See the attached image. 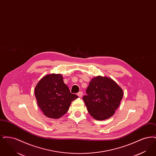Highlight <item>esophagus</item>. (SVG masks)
Instances as JSON below:
<instances>
[{"label": "esophagus", "instance_id": "34e87169", "mask_svg": "<svg viewBox=\"0 0 156 156\" xmlns=\"http://www.w3.org/2000/svg\"><path fill=\"white\" fill-rule=\"evenodd\" d=\"M82 95H83V93H82V91H80V92H79L78 94H77V95L78 96V97H81L82 96Z\"/></svg>", "mask_w": 156, "mask_h": 156}]
</instances>
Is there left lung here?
I'll use <instances>...</instances> for the list:
<instances>
[{"label":"left lung","instance_id":"obj_1","mask_svg":"<svg viewBox=\"0 0 156 156\" xmlns=\"http://www.w3.org/2000/svg\"><path fill=\"white\" fill-rule=\"evenodd\" d=\"M82 99L89 114L98 120L111 118L123 98V90L112 79L101 76L92 79Z\"/></svg>","mask_w":156,"mask_h":156}]
</instances>
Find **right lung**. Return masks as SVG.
I'll return each instance as SVG.
<instances>
[{"label":"right lung","instance_id":"1","mask_svg":"<svg viewBox=\"0 0 156 156\" xmlns=\"http://www.w3.org/2000/svg\"><path fill=\"white\" fill-rule=\"evenodd\" d=\"M34 92L39 108L46 116L52 119L65 115L71 102L78 98L70 92L60 74L44 76L37 83Z\"/></svg>","mask_w":156,"mask_h":156}]
</instances>
